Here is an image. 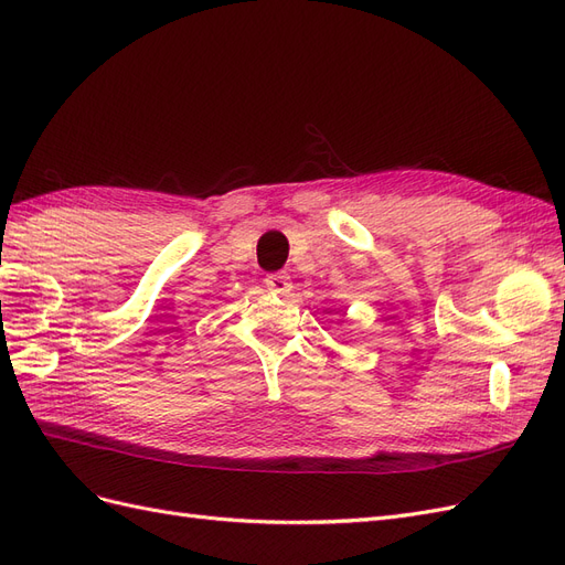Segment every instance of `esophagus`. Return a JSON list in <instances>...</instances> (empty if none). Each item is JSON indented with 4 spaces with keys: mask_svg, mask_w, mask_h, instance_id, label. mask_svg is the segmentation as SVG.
<instances>
[{
    "mask_svg": "<svg viewBox=\"0 0 565 565\" xmlns=\"http://www.w3.org/2000/svg\"><path fill=\"white\" fill-rule=\"evenodd\" d=\"M266 287L273 295H289L292 292V280H289L287 273H270V276H266Z\"/></svg>",
    "mask_w": 565,
    "mask_h": 565,
    "instance_id": "34e87169",
    "label": "esophagus"
}]
</instances>
